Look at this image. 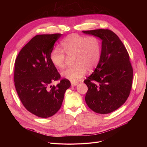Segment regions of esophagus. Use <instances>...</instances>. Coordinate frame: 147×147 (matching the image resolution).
Here are the masks:
<instances>
[{"mask_svg": "<svg viewBox=\"0 0 147 147\" xmlns=\"http://www.w3.org/2000/svg\"><path fill=\"white\" fill-rule=\"evenodd\" d=\"M78 84V83L77 82H71V85H72V86H75L76 85H77Z\"/></svg>", "mask_w": 147, "mask_h": 147, "instance_id": "1", "label": "esophagus"}]
</instances>
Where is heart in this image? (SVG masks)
Returning a JSON list of instances; mask_svg holds the SVG:
<instances>
[{
    "label": "heart",
    "mask_w": 147,
    "mask_h": 147,
    "mask_svg": "<svg viewBox=\"0 0 147 147\" xmlns=\"http://www.w3.org/2000/svg\"><path fill=\"white\" fill-rule=\"evenodd\" d=\"M62 49L53 48L50 59L57 69L65 65L67 57H73L72 67L64 70L62 76L72 82H77L98 65L101 56V43L96 36H84L77 34L69 35L61 42Z\"/></svg>",
    "instance_id": "b5f03b06"
}]
</instances>
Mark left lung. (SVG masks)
Instances as JSON below:
<instances>
[{
    "mask_svg": "<svg viewBox=\"0 0 147 147\" xmlns=\"http://www.w3.org/2000/svg\"><path fill=\"white\" fill-rule=\"evenodd\" d=\"M102 40L100 61L84 83L88 86L85 101L94 112L107 114L126 102L132 88L133 70L126 47L109 29L83 30Z\"/></svg>",
    "mask_w": 147,
    "mask_h": 147,
    "instance_id": "obj_1",
    "label": "left lung"
}]
</instances>
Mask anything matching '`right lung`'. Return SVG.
Wrapping results in <instances>:
<instances>
[{"label": "right lung", "mask_w": 147, "mask_h": 147, "mask_svg": "<svg viewBox=\"0 0 147 147\" xmlns=\"http://www.w3.org/2000/svg\"><path fill=\"white\" fill-rule=\"evenodd\" d=\"M63 34L37 35L21 49L15 63V86L26 110L40 118H48L57 113L70 86L67 79L61 75L50 59L55 43Z\"/></svg>", "instance_id": "add662e5"}]
</instances>
